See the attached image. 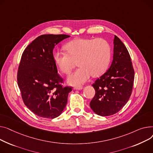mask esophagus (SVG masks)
<instances>
[{
  "instance_id": "esophagus-1",
  "label": "esophagus",
  "mask_w": 153,
  "mask_h": 153,
  "mask_svg": "<svg viewBox=\"0 0 153 153\" xmlns=\"http://www.w3.org/2000/svg\"><path fill=\"white\" fill-rule=\"evenodd\" d=\"M74 89H75V90H82V89H83V86H75L74 88Z\"/></svg>"
}]
</instances>
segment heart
Listing matches in <instances>:
<instances>
[{
	"label": "heart",
	"instance_id": "b5f03b06",
	"mask_svg": "<svg viewBox=\"0 0 153 153\" xmlns=\"http://www.w3.org/2000/svg\"><path fill=\"white\" fill-rule=\"evenodd\" d=\"M66 52L58 51L53 55L57 68L69 75L76 65L79 67L67 82L71 85L83 84L90 78L102 75L109 67L111 49L109 42L103 39L78 38L66 44Z\"/></svg>",
	"mask_w": 153,
	"mask_h": 153
}]
</instances>
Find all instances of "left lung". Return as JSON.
Wrapping results in <instances>:
<instances>
[{"mask_svg":"<svg viewBox=\"0 0 153 153\" xmlns=\"http://www.w3.org/2000/svg\"><path fill=\"white\" fill-rule=\"evenodd\" d=\"M113 60L110 68L95 81V95L90 102L93 111L100 116L118 112L131 96L134 70L127 49L115 35Z\"/></svg>","mask_w":153,"mask_h":153,"instance_id":"left-lung-1","label":"left lung"}]
</instances>
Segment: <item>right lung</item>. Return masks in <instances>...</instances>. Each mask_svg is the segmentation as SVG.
<instances>
[{"label":"right lung","instance_id":"right-lung-1","mask_svg":"<svg viewBox=\"0 0 153 153\" xmlns=\"http://www.w3.org/2000/svg\"><path fill=\"white\" fill-rule=\"evenodd\" d=\"M65 34H44L36 38L22 56L17 74L18 85L23 101L34 114L54 119L64 110L71 87L63 88L57 74L53 49Z\"/></svg>","mask_w":153,"mask_h":153}]
</instances>
